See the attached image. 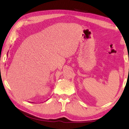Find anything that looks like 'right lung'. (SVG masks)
<instances>
[{
	"instance_id": "add662e5",
	"label": "right lung",
	"mask_w": 129,
	"mask_h": 129,
	"mask_svg": "<svg viewBox=\"0 0 129 129\" xmlns=\"http://www.w3.org/2000/svg\"><path fill=\"white\" fill-rule=\"evenodd\" d=\"M7 55H8V54H7Z\"/></svg>"
}]
</instances>
